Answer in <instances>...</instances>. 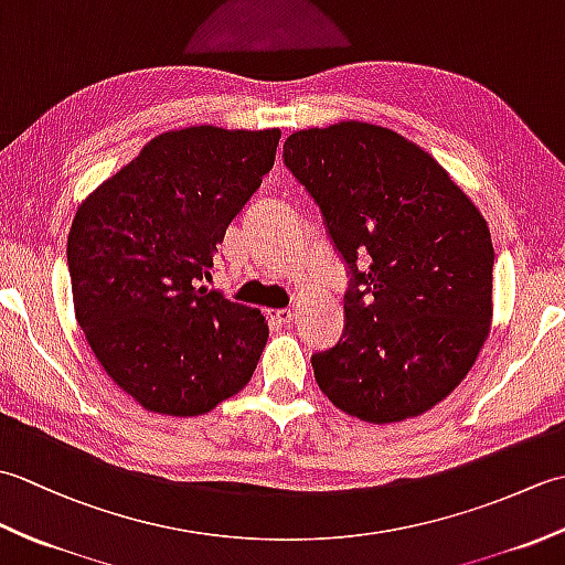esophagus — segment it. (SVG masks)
<instances>
[{
  "label": "esophagus",
  "mask_w": 565,
  "mask_h": 565,
  "mask_svg": "<svg viewBox=\"0 0 565 565\" xmlns=\"http://www.w3.org/2000/svg\"><path fill=\"white\" fill-rule=\"evenodd\" d=\"M296 313L291 308H281V310H269V320L276 322V326H291Z\"/></svg>",
  "instance_id": "obj_1"
}]
</instances>
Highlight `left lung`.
Returning <instances> with one entry per match:
<instances>
[{"label": "left lung", "instance_id": "obj_1", "mask_svg": "<svg viewBox=\"0 0 565 565\" xmlns=\"http://www.w3.org/2000/svg\"><path fill=\"white\" fill-rule=\"evenodd\" d=\"M284 164L318 203L350 286L338 344L310 364L364 423H401L447 398L493 318L488 223L447 170L388 128L298 130Z\"/></svg>", "mask_w": 565, "mask_h": 565}]
</instances>
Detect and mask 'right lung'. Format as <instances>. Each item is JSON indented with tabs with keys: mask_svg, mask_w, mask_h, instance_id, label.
<instances>
[{
	"mask_svg": "<svg viewBox=\"0 0 565 565\" xmlns=\"http://www.w3.org/2000/svg\"><path fill=\"white\" fill-rule=\"evenodd\" d=\"M281 130L194 126L150 140L77 209L67 269L106 374L152 413L191 417L247 386L269 328L201 286Z\"/></svg>",
	"mask_w": 565,
	"mask_h": 565,
	"instance_id": "1",
	"label": "right lung"
}]
</instances>
